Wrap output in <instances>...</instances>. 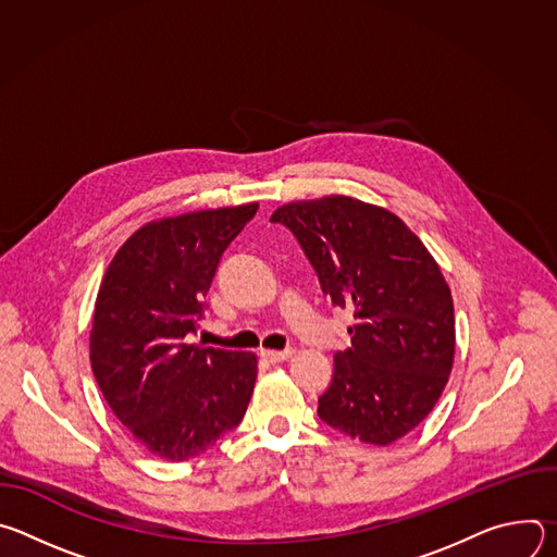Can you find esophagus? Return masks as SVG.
<instances>
[{
  "label": "esophagus",
  "mask_w": 557,
  "mask_h": 557,
  "mask_svg": "<svg viewBox=\"0 0 557 557\" xmlns=\"http://www.w3.org/2000/svg\"><path fill=\"white\" fill-rule=\"evenodd\" d=\"M260 355H262L267 361H271V363H280V361L290 359L293 350H262Z\"/></svg>",
  "instance_id": "1"
}]
</instances>
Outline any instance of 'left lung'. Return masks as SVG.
Listing matches in <instances>:
<instances>
[{"instance_id": "obj_1", "label": "left lung", "mask_w": 557, "mask_h": 557, "mask_svg": "<svg viewBox=\"0 0 557 557\" xmlns=\"http://www.w3.org/2000/svg\"><path fill=\"white\" fill-rule=\"evenodd\" d=\"M271 222L293 231L333 306L355 314L317 414L370 445L406 436L454 363V301L436 260L399 215L350 196L288 202Z\"/></svg>"}]
</instances>
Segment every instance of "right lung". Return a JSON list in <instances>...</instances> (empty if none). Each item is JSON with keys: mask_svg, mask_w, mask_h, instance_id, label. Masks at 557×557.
<instances>
[{"mask_svg": "<svg viewBox=\"0 0 557 557\" xmlns=\"http://www.w3.org/2000/svg\"><path fill=\"white\" fill-rule=\"evenodd\" d=\"M258 202L147 222L99 286L90 361L110 410L153 456L187 460L243 421L258 379L253 352L187 344L224 249Z\"/></svg>", "mask_w": 557, "mask_h": 557, "instance_id": "add662e5", "label": "right lung"}]
</instances>
